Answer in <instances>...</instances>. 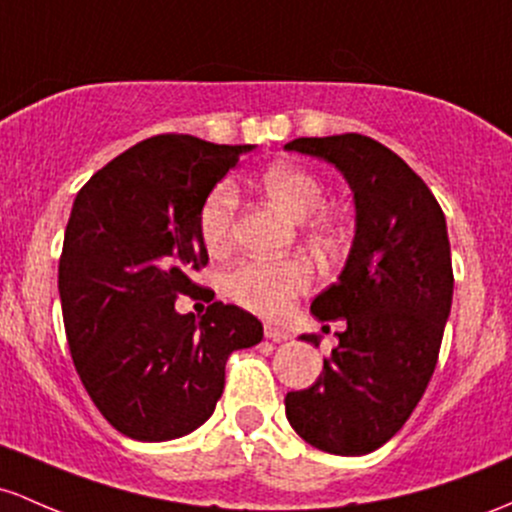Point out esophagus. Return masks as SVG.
Here are the masks:
<instances>
[{
  "label": "esophagus",
  "instance_id": "34e87169",
  "mask_svg": "<svg viewBox=\"0 0 512 512\" xmlns=\"http://www.w3.org/2000/svg\"><path fill=\"white\" fill-rule=\"evenodd\" d=\"M265 338L274 340V342H284V340H289L291 335L286 333L284 328H279V325H272V323H267V325H265Z\"/></svg>",
  "mask_w": 512,
  "mask_h": 512
}]
</instances>
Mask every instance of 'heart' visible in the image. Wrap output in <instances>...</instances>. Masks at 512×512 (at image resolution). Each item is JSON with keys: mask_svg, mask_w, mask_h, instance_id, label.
Instances as JSON below:
<instances>
[{"mask_svg": "<svg viewBox=\"0 0 512 512\" xmlns=\"http://www.w3.org/2000/svg\"><path fill=\"white\" fill-rule=\"evenodd\" d=\"M262 187L279 209L296 221L316 216L325 204V189L316 174L296 165H272L262 174ZM238 213V189L218 182L199 209V235L211 252H223L233 240ZM313 282V269L303 257L286 260H247L223 277V289L250 311L277 316Z\"/></svg>", "mask_w": 512, "mask_h": 512, "instance_id": "heart-1", "label": "heart"}]
</instances>
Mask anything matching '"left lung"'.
<instances>
[{"label":"left lung","mask_w":512,"mask_h":512,"mask_svg":"<svg viewBox=\"0 0 512 512\" xmlns=\"http://www.w3.org/2000/svg\"><path fill=\"white\" fill-rule=\"evenodd\" d=\"M284 150L335 165L355 199L345 267L311 303L320 323L342 318L340 342L308 389L286 393V418L308 445L359 457L403 428L435 372L454 289L445 213L401 157L367 136L296 138ZM301 340L320 345L316 333Z\"/></svg>","instance_id":"obj_1"}]
</instances>
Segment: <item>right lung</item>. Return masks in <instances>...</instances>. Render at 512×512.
Masks as SVG:
<instances>
[{"label":"right lung","mask_w":512,"mask_h":512,"mask_svg":"<svg viewBox=\"0 0 512 512\" xmlns=\"http://www.w3.org/2000/svg\"><path fill=\"white\" fill-rule=\"evenodd\" d=\"M252 145L155 136L80 189L65 228L58 291L72 362L121 435L165 442L211 418L230 352L262 340V323L213 301L177 313L189 272L209 262L199 235L206 194Z\"/></svg>","instance_id":"add662e5"}]
</instances>
